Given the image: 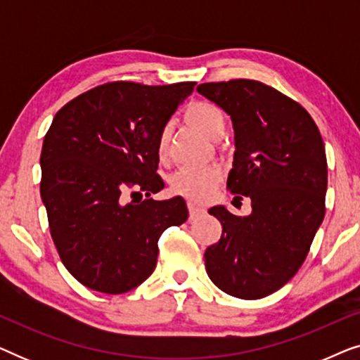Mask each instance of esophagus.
Returning a JSON list of instances; mask_svg holds the SVG:
<instances>
[{
	"label": "esophagus",
	"instance_id": "obj_1",
	"mask_svg": "<svg viewBox=\"0 0 360 360\" xmlns=\"http://www.w3.org/2000/svg\"><path fill=\"white\" fill-rule=\"evenodd\" d=\"M188 211H190V218H191V219L198 218V216H201V214L205 213V210L201 208V206L195 205V203H188Z\"/></svg>",
	"mask_w": 360,
	"mask_h": 360
}]
</instances>
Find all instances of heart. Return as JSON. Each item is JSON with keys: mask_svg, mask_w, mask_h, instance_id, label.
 Wrapping results in <instances>:
<instances>
[{"mask_svg": "<svg viewBox=\"0 0 360 360\" xmlns=\"http://www.w3.org/2000/svg\"><path fill=\"white\" fill-rule=\"evenodd\" d=\"M185 120L210 139H218L224 132V115L214 103L191 101L185 108ZM169 127H162L155 141V152L159 159L169 154ZM223 179L218 167H200V169H180L170 179V190L191 201H205L213 193V188Z\"/></svg>", "mask_w": 360, "mask_h": 360, "instance_id": "b5f03b06", "label": "heart"}]
</instances>
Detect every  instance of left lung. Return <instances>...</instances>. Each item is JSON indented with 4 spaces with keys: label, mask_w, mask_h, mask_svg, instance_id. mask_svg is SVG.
<instances>
[{
    "label": "left lung",
    "mask_w": 360,
    "mask_h": 360,
    "mask_svg": "<svg viewBox=\"0 0 360 360\" xmlns=\"http://www.w3.org/2000/svg\"><path fill=\"white\" fill-rule=\"evenodd\" d=\"M233 120L234 167L228 188L248 196L249 216L224 206L208 213L223 234L205 252L206 274L231 297L257 300L282 288L302 267L326 213L328 162L313 117L292 98L257 80L196 86Z\"/></svg>",
    "instance_id": "left-lung-1"
}]
</instances>
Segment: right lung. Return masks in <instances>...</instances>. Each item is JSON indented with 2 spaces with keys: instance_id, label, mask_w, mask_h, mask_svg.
Here are the masks:
<instances>
[{
  "instance_id": "obj_1",
  "label": "right lung",
  "mask_w": 360,
  "mask_h": 360,
  "mask_svg": "<svg viewBox=\"0 0 360 360\" xmlns=\"http://www.w3.org/2000/svg\"><path fill=\"white\" fill-rule=\"evenodd\" d=\"M195 85L108 82L53 117L41 152V196L58 257L85 287L110 295L136 288L154 272L160 234L188 218L180 196H149L164 188L157 136ZM127 194L140 200L126 204Z\"/></svg>"
}]
</instances>
